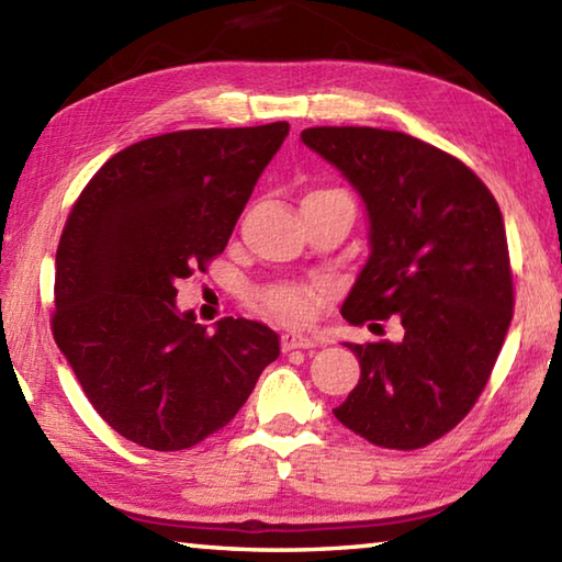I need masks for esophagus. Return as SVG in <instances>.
I'll list each match as a JSON object with an SVG mask.
<instances>
[{
	"label": "esophagus",
	"mask_w": 562,
	"mask_h": 562,
	"mask_svg": "<svg viewBox=\"0 0 562 562\" xmlns=\"http://www.w3.org/2000/svg\"><path fill=\"white\" fill-rule=\"evenodd\" d=\"M317 341L312 337H304L300 331H284L282 335V351H292V349H315Z\"/></svg>",
	"instance_id": "esophagus-1"
}]
</instances>
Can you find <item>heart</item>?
I'll use <instances>...</instances> for the list:
<instances>
[{
  "instance_id": "b5f03b06",
  "label": "heart",
  "mask_w": 562,
  "mask_h": 562,
  "mask_svg": "<svg viewBox=\"0 0 562 562\" xmlns=\"http://www.w3.org/2000/svg\"><path fill=\"white\" fill-rule=\"evenodd\" d=\"M260 302L274 317L297 325V322H307L315 315L317 294L315 290L302 288V284H272V288L260 292Z\"/></svg>"
}]
</instances>
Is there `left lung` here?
<instances>
[{
	"mask_svg": "<svg viewBox=\"0 0 562 562\" xmlns=\"http://www.w3.org/2000/svg\"><path fill=\"white\" fill-rule=\"evenodd\" d=\"M310 146L369 213V260L341 317L402 319L404 339L347 345L361 367L335 416L382 449L449 434L486 386L513 317L506 225L486 183L446 150L398 131L317 126Z\"/></svg>",
	"mask_w": 562,
	"mask_h": 562,
	"instance_id": "1",
	"label": "left lung"
}]
</instances>
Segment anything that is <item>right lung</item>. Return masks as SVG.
I'll list each match as a JSON object with an SVG mask.
<instances>
[{"mask_svg": "<svg viewBox=\"0 0 562 562\" xmlns=\"http://www.w3.org/2000/svg\"><path fill=\"white\" fill-rule=\"evenodd\" d=\"M288 121L138 140L74 203L56 250L52 331L91 406L123 439L183 451L240 412L280 357L270 327L225 317L211 335L176 310V282L225 250Z\"/></svg>", "mask_w": 562, "mask_h": 562, "instance_id": "add662e5", "label": "right lung"}]
</instances>
